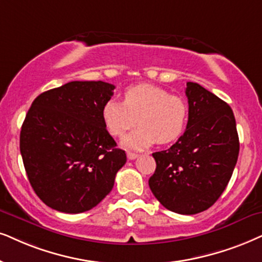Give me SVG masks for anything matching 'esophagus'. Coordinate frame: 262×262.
<instances>
[{"label":"esophagus","instance_id":"obj_1","mask_svg":"<svg viewBox=\"0 0 262 262\" xmlns=\"http://www.w3.org/2000/svg\"><path fill=\"white\" fill-rule=\"evenodd\" d=\"M138 154H134V152H128V154H127V157H128V160H135V158H137L138 157Z\"/></svg>","mask_w":262,"mask_h":262}]
</instances>
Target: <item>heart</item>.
Segmentation results:
<instances>
[{
    "instance_id": "b5f03b06",
    "label": "heart",
    "mask_w": 262,
    "mask_h": 262,
    "mask_svg": "<svg viewBox=\"0 0 262 262\" xmlns=\"http://www.w3.org/2000/svg\"><path fill=\"white\" fill-rule=\"evenodd\" d=\"M101 118L114 137H123L138 120L140 127L124 139L123 145L144 148L155 142L169 144L178 140L186 129L188 106L183 98L163 88L141 83L125 89L123 102L115 99L105 102Z\"/></svg>"
}]
</instances>
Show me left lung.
<instances>
[{"mask_svg":"<svg viewBox=\"0 0 262 262\" xmlns=\"http://www.w3.org/2000/svg\"><path fill=\"white\" fill-rule=\"evenodd\" d=\"M188 121L173 146L152 154L156 170L148 180L154 196L168 210L192 215L219 200L239 154L232 108L198 83L187 82Z\"/></svg>","mask_w":262,"mask_h":262,"instance_id":"obj_1","label":"left lung"}]
</instances>
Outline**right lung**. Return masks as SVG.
I'll list each match as a JSON object with an SVG mask.
<instances>
[{"instance_id":"right-lung-1","label":"right lung","mask_w":262,"mask_h":262,"mask_svg":"<svg viewBox=\"0 0 262 262\" xmlns=\"http://www.w3.org/2000/svg\"><path fill=\"white\" fill-rule=\"evenodd\" d=\"M115 85L74 81L39 94L26 114L20 154L36 194L52 209L83 213L110 193L127 156L101 118Z\"/></svg>"}]
</instances>
